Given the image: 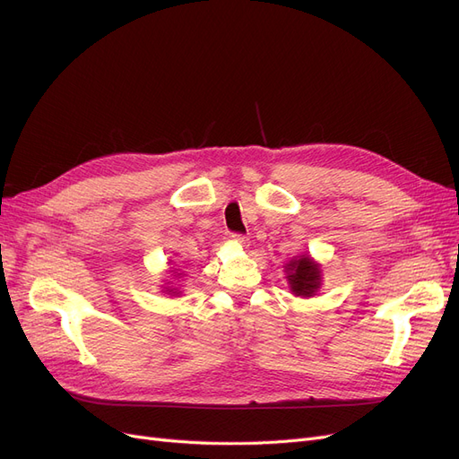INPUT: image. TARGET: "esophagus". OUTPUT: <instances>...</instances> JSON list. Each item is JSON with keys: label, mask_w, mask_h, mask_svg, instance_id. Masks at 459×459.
<instances>
[{"label": "esophagus", "mask_w": 459, "mask_h": 459, "mask_svg": "<svg viewBox=\"0 0 459 459\" xmlns=\"http://www.w3.org/2000/svg\"><path fill=\"white\" fill-rule=\"evenodd\" d=\"M228 239H230V241H233V243L241 245V247H247V243H248V239L245 238V235H239V233H230V235H228Z\"/></svg>", "instance_id": "1"}]
</instances>
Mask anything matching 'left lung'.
<instances>
[{
    "mask_svg": "<svg viewBox=\"0 0 459 459\" xmlns=\"http://www.w3.org/2000/svg\"><path fill=\"white\" fill-rule=\"evenodd\" d=\"M285 277L289 290L295 297H314L322 287V266L310 255L293 256L285 264Z\"/></svg>",
    "mask_w": 459,
    "mask_h": 459,
    "instance_id": "left-lung-1",
    "label": "left lung"
}]
</instances>
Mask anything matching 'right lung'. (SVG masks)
<instances>
[{
    "label": "right lung",
    "instance_id": "right-lung-1",
    "mask_svg": "<svg viewBox=\"0 0 459 459\" xmlns=\"http://www.w3.org/2000/svg\"><path fill=\"white\" fill-rule=\"evenodd\" d=\"M170 272V277L169 280H164V285H162V293L164 295H170V297H179L182 295V290H179V281H182V273H178L176 268L169 270Z\"/></svg>",
    "mask_w": 459,
    "mask_h": 459
}]
</instances>
